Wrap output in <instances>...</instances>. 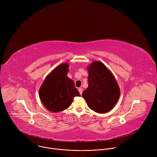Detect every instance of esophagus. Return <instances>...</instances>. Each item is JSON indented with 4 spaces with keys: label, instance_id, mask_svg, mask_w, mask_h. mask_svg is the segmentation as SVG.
Segmentation results:
<instances>
[{
    "label": "esophagus",
    "instance_id": "34e87169",
    "mask_svg": "<svg viewBox=\"0 0 157 157\" xmlns=\"http://www.w3.org/2000/svg\"><path fill=\"white\" fill-rule=\"evenodd\" d=\"M78 91H79V94L81 95L82 93V89L81 88V87H79V88L78 89Z\"/></svg>",
    "mask_w": 157,
    "mask_h": 157
}]
</instances>
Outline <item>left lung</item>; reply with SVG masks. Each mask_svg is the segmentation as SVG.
I'll use <instances>...</instances> for the list:
<instances>
[{"label":"left lung","instance_id":"8db88e82","mask_svg":"<svg viewBox=\"0 0 157 157\" xmlns=\"http://www.w3.org/2000/svg\"><path fill=\"white\" fill-rule=\"evenodd\" d=\"M88 87L82 96L88 107L104 114L116 105L120 97V88L112 72L101 61H94L87 67Z\"/></svg>","mask_w":157,"mask_h":157}]
</instances>
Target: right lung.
Returning <instances> with one entry per match:
<instances>
[{"label":"right lung","instance_id":"1","mask_svg":"<svg viewBox=\"0 0 157 157\" xmlns=\"http://www.w3.org/2000/svg\"><path fill=\"white\" fill-rule=\"evenodd\" d=\"M69 64L63 63L55 68L44 79L39 90L43 105L52 113L68 109L75 96H80L74 81L67 76Z\"/></svg>","mask_w":157,"mask_h":157}]
</instances>
